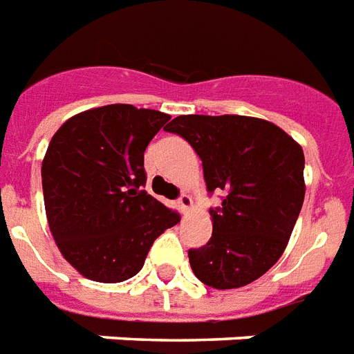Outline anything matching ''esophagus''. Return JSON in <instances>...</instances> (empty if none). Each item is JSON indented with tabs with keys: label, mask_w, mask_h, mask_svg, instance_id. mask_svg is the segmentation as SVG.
Listing matches in <instances>:
<instances>
[{
	"label": "esophagus",
	"mask_w": 354,
	"mask_h": 354,
	"mask_svg": "<svg viewBox=\"0 0 354 354\" xmlns=\"http://www.w3.org/2000/svg\"><path fill=\"white\" fill-rule=\"evenodd\" d=\"M177 204H179V209H181L183 213H189L190 205H192V198H190L187 192H183L181 196H179V200H177Z\"/></svg>",
	"instance_id": "34e87169"
}]
</instances>
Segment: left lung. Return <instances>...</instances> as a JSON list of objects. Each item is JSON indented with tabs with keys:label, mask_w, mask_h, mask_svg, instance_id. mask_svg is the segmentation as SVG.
<instances>
[{
	"label": "left lung",
	"mask_w": 354,
	"mask_h": 354,
	"mask_svg": "<svg viewBox=\"0 0 354 354\" xmlns=\"http://www.w3.org/2000/svg\"><path fill=\"white\" fill-rule=\"evenodd\" d=\"M165 131L183 137L204 167L213 232L189 250L198 280L217 290L240 288L280 259L305 198L301 147L267 120L248 116H179Z\"/></svg>",
	"instance_id": "obj_1"
}]
</instances>
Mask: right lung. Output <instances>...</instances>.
<instances>
[{"mask_svg":"<svg viewBox=\"0 0 354 354\" xmlns=\"http://www.w3.org/2000/svg\"><path fill=\"white\" fill-rule=\"evenodd\" d=\"M169 116L109 104L70 118L41 164L53 238L74 269L95 282H124L181 215L145 190V150Z\"/></svg>","mask_w":354,"mask_h":354,"instance_id":"obj_1","label":"right lung"}]
</instances>
